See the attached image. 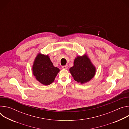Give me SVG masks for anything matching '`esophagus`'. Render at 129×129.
Segmentation results:
<instances>
[{"label":"esophagus","instance_id":"obj_1","mask_svg":"<svg viewBox=\"0 0 129 129\" xmlns=\"http://www.w3.org/2000/svg\"><path fill=\"white\" fill-rule=\"evenodd\" d=\"M68 65H65V66H62V68H63V69H68Z\"/></svg>","mask_w":129,"mask_h":129}]
</instances>
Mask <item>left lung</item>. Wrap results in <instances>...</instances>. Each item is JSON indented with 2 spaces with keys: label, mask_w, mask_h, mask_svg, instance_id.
I'll list each match as a JSON object with an SVG mask.
<instances>
[{
  "label": "left lung",
  "mask_w": 129,
  "mask_h": 129,
  "mask_svg": "<svg viewBox=\"0 0 129 129\" xmlns=\"http://www.w3.org/2000/svg\"><path fill=\"white\" fill-rule=\"evenodd\" d=\"M75 81L81 84L89 81L95 75V68L86 56H79L74 61V65L69 69Z\"/></svg>",
  "instance_id": "8db88e82"
}]
</instances>
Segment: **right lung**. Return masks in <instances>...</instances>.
I'll use <instances>...</instances> for the list:
<instances>
[{
    "label": "right lung",
    "mask_w": 129,
    "mask_h": 129,
    "mask_svg": "<svg viewBox=\"0 0 129 129\" xmlns=\"http://www.w3.org/2000/svg\"><path fill=\"white\" fill-rule=\"evenodd\" d=\"M60 70L53 66L49 57L39 53L33 66V74L36 79L44 85L51 84Z\"/></svg>",
    "instance_id": "obj_1"
}]
</instances>
